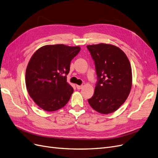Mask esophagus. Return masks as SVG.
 <instances>
[{
    "label": "esophagus",
    "mask_w": 158,
    "mask_h": 158,
    "mask_svg": "<svg viewBox=\"0 0 158 158\" xmlns=\"http://www.w3.org/2000/svg\"><path fill=\"white\" fill-rule=\"evenodd\" d=\"M76 87H77V89H81L83 88V86L82 85H76Z\"/></svg>",
    "instance_id": "34e87169"
}]
</instances>
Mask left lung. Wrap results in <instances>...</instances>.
<instances>
[{"instance_id":"left-lung-1","label":"left lung","mask_w":158,"mask_h":158,"mask_svg":"<svg viewBox=\"0 0 158 158\" xmlns=\"http://www.w3.org/2000/svg\"><path fill=\"white\" fill-rule=\"evenodd\" d=\"M94 61L98 81L90 106L98 112L108 114L118 110L128 97L132 86V69L123 50L100 43L86 46Z\"/></svg>"}]
</instances>
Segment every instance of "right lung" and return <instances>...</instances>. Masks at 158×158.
Segmentation results:
<instances>
[{"label":"right lung","mask_w":158,"mask_h":158,"mask_svg":"<svg viewBox=\"0 0 158 158\" xmlns=\"http://www.w3.org/2000/svg\"><path fill=\"white\" fill-rule=\"evenodd\" d=\"M80 47L64 44L45 45L30 59L25 72L28 93L40 108L56 111L68 102L73 89L67 82L71 61Z\"/></svg>","instance_id":"obj_1"}]
</instances>
